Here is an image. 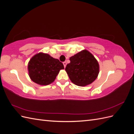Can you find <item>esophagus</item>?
Masks as SVG:
<instances>
[{
    "label": "esophagus",
    "instance_id": "34e87169",
    "mask_svg": "<svg viewBox=\"0 0 134 134\" xmlns=\"http://www.w3.org/2000/svg\"><path fill=\"white\" fill-rule=\"evenodd\" d=\"M63 65H64V68H65V67H66V62H63Z\"/></svg>",
    "mask_w": 134,
    "mask_h": 134
}]
</instances>
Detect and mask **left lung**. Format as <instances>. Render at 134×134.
Returning <instances> with one entry per match:
<instances>
[{
	"label": "left lung",
	"mask_w": 134,
	"mask_h": 134,
	"mask_svg": "<svg viewBox=\"0 0 134 134\" xmlns=\"http://www.w3.org/2000/svg\"><path fill=\"white\" fill-rule=\"evenodd\" d=\"M65 70L71 82L79 86H86L96 80L99 73V64L93 55L83 50L71 56Z\"/></svg>",
	"instance_id": "8db88e82"
}]
</instances>
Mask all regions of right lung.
Masks as SVG:
<instances>
[{
    "instance_id": "1",
    "label": "right lung",
    "mask_w": 134,
    "mask_h": 134,
    "mask_svg": "<svg viewBox=\"0 0 134 134\" xmlns=\"http://www.w3.org/2000/svg\"><path fill=\"white\" fill-rule=\"evenodd\" d=\"M63 64L58 59L47 54L39 53L35 55L28 63V69L31 80L38 84L46 86L55 80Z\"/></svg>"
}]
</instances>
